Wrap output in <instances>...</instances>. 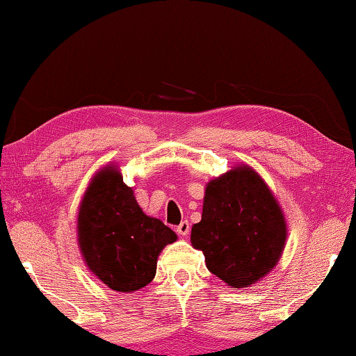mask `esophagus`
I'll use <instances>...</instances> for the list:
<instances>
[{
	"label": "esophagus",
	"mask_w": 356,
	"mask_h": 356,
	"mask_svg": "<svg viewBox=\"0 0 356 356\" xmlns=\"http://www.w3.org/2000/svg\"><path fill=\"white\" fill-rule=\"evenodd\" d=\"M176 232L179 233L180 236H187L188 235V232H190V224L187 220H184V222H180V224L177 225V229H176Z\"/></svg>",
	"instance_id": "34e87169"
}]
</instances>
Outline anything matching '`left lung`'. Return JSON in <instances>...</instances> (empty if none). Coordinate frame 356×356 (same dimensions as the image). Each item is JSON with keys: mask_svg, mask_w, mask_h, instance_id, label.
I'll return each instance as SVG.
<instances>
[{"mask_svg": "<svg viewBox=\"0 0 356 356\" xmlns=\"http://www.w3.org/2000/svg\"><path fill=\"white\" fill-rule=\"evenodd\" d=\"M288 238L283 209L267 182L248 164L206 184L203 214L190 241L227 286L249 288L277 267Z\"/></svg>", "mask_w": 356, "mask_h": 356, "instance_id": "obj_1", "label": "left lung"}]
</instances>
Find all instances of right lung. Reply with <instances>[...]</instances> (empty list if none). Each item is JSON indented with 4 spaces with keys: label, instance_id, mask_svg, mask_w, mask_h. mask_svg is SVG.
Instances as JSON below:
<instances>
[{
    "label": "right lung",
    "instance_id": "obj_1",
    "mask_svg": "<svg viewBox=\"0 0 356 356\" xmlns=\"http://www.w3.org/2000/svg\"><path fill=\"white\" fill-rule=\"evenodd\" d=\"M76 238L94 277L118 293H134L155 278L158 256L177 235L142 211L118 166L107 164L79 203Z\"/></svg>",
    "mask_w": 356,
    "mask_h": 356
}]
</instances>
